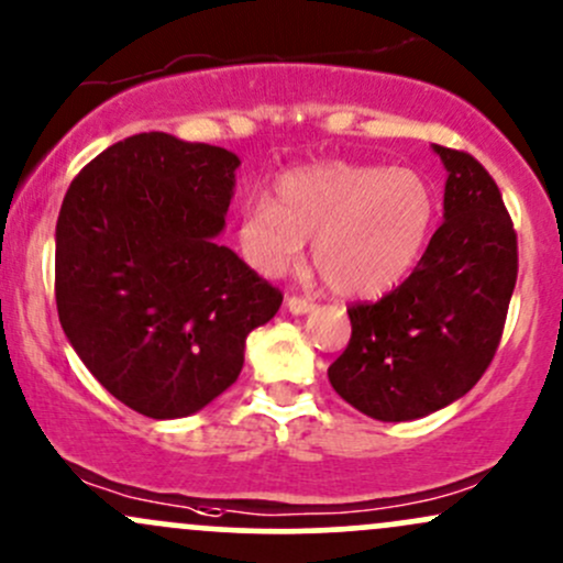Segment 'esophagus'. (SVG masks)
<instances>
[{
    "label": "esophagus",
    "instance_id": "1",
    "mask_svg": "<svg viewBox=\"0 0 563 563\" xmlns=\"http://www.w3.org/2000/svg\"><path fill=\"white\" fill-rule=\"evenodd\" d=\"M286 310L291 314H307L314 310V301L310 299H301V296H288L286 299Z\"/></svg>",
    "mask_w": 563,
    "mask_h": 563
}]
</instances>
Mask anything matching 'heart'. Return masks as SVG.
Returning a JSON list of instances; mask_svg holds the SVG:
<instances>
[{
	"instance_id": "1",
	"label": "heart",
	"mask_w": 563,
	"mask_h": 563,
	"mask_svg": "<svg viewBox=\"0 0 563 563\" xmlns=\"http://www.w3.org/2000/svg\"><path fill=\"white\" fill-rule=\"evenodd\" d=\"M435 195L409 168L323 163L277 178L275 202L251 200L238 219V251L253 272L277 277L312 240V262L333 294L374 299L422 258Z\"/></svg>"
}]
</instances>
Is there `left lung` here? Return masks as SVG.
Listing matches in <instances>:
<instances>
[{
	"label": "left lung",
	"instance_id": "left-lung-1",
	"mask_svg": "<svg viewBox=\"0 0 563 563\" xmlns=\"http://www.w3.org/2000/svg\"><path fill=\"white\" fill-rule=\"evenodd\" d=\"M446 168L443 224L413 272L376 305L350 307L331 387L366 417L409 422L471 393L489 368L518 275V245L494 178L432 144Z\"/></svg>",
	"mask_w": 563,
	"mask_h": 563
}]
</instances>
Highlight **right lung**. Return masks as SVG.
Here are the masks:
<instances>
[{
    "mask_svg": "<svg viewBox=\"0 0 563 563\" xmlns=\"http://www.w3.org/2000/svg\"><path fill=\"white\" fill-rule=\"evenodd\" d=\"M240 157L139 133L71 181L55 224V305L107 390L152 419L206 409L234 385L245 339L283 294L219 243Z\"/></svg>",
    "mask_w": 563,
    "mask_h": 563,
    "instance_id": "1",
    "label": "right lung"
}]
</instances>
